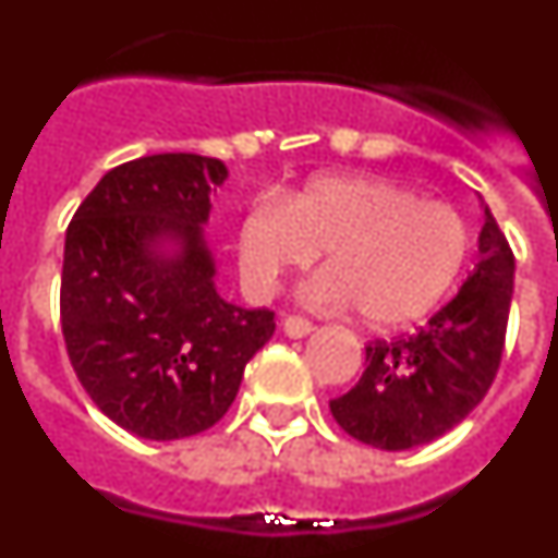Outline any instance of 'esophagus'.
<instances>
[{
	"label": "esophagus",
	"instance_id": "esophagus-1",
	"mask_svg": "<svg viewBox=\"0 0 558 558\" xmlns=\"http://www.w3.org/2000/svg\"><path fill=\"white\" fill-rule=\"evenodd\" d=\"M282 327L288 338H304V335L313 332V322H307L304 315H288L282 322Z\"/></svg>",
	"mask_w": 558,
	"mask_h": 558
}]
</instances>
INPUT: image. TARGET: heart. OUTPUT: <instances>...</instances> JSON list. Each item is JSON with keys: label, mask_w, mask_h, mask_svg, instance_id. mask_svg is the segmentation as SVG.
<instances>
[{"label": "heart", "mask_w": 558, "mask_h": 558, "mask_svg": "<svg viewBox=\"0 0 558 558\" xmlns=\"http://www.w3.org/2000/svg\"><path fill=\"white\" fill-rule=\"evenodd\" d=\"M236 254L245 282L263 293L324 254L310 302L349 304L360 324L393 329L425 318L450 293L470 256V229L450 204L393 181L324 175L282 206H251Z\"/></svg>", "instance_id": "obj_1"}]
</instances>
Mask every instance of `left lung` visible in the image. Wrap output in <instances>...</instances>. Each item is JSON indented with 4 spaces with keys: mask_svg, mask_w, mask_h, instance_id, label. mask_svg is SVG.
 Listing matches in <instances>:
<instances>
[{
    "mask_svg": "<svg viewBox=\"0 0 558 558\" xmlns=\"http://www.w3.org/2000/svg\"><path fill=\"white\" fill-rule=\"evenodd\" d=\"M475 270L425 327L393 340H368L366 372L352 391L329 399L335 422L377 450H411L463 422L500 368L514 251L483 206Z\"/></svg>",
    "mask_w": 558,
    "mask_h": 558,
    "instance_id": "obj_1",
    "label": "left lung"
}]
</instances>
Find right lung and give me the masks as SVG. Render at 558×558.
Returning a JSON list of instances; mask_svg holds the SVG:
<instances>
[{
    "mask_svg": "<svg viewBox=\"0 0 558 558\" xmlns=\"http://www.w3.org/2000/svg\"><path fill=\"white\" fill-rule=\"evenodd\" d=\"M223 161L156 153L113 167L69 220L61 329L81 386L111 422L153 441L209 430L245 363L274 335L270 310L223 302L201 226ZM175 235L179 257L149 251Z\"/></svg>",
    "mask_w": 558,
    "mask_h": 558,
    "instance_id": "add662e5",
    "label": "right lung"
}]
</instances>
